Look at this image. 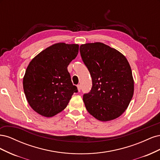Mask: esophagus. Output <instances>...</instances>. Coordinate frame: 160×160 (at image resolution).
I'll return each instance as SVG.
<instances>
[{
  "label": "esophagus",
  "mask_w": 160,
  "mask_h": 160,
  "mask_svg": "<svg viewBox=\"0 0 160 160\" xmlns=\"http://www.w3.org/2000/svg\"><path fill=\"white\" fill-rule=\"evenodd\" d=\"M77 89H78V91H81V85H77Z\"/></svg>",
  "instance_id": "esophagus-1"
}]
</instances>
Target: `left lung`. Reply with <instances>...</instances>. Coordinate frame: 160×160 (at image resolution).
I'll use <instances>...</instances> for the list:
<instances>
[{"label": "left lung", "instance_id": "obj_1", "mask_svg": "<svg viewBox=\"0 0 160 160\" xmlns=\"http://www.w3.org/2000/svg\"><path fill=\"white\" fill-rule=\"evenodd\" d=\"M79 51L92 78L90 92L83 95L87 110L101 122L119 118L128 108L134 91L127 59L102 42L81 45Z\"/></svg>", "mask_w": 160, "mask_h": 160}]
</instances>
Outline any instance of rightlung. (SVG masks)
I'll return each mask as SVG.
<instances>
[{
	"instance_id": "add662e5",
	"label": "right lung",
	"mask_w": 160,
	"mask_h": 160,
	"mask_svg": "<svg viewBox=\"0 0 160 160\" xmlns=\"http://www.w3.org/2000/svg\"><path fill=\"white\" fill-rule=\"evenodd\" d=\"M78 52L77 44L56 43L30 62L23 77V89L28 104L38 114L50 118L60 113L78 91L67 70Z\"/></svg>"
}]
</instances>
